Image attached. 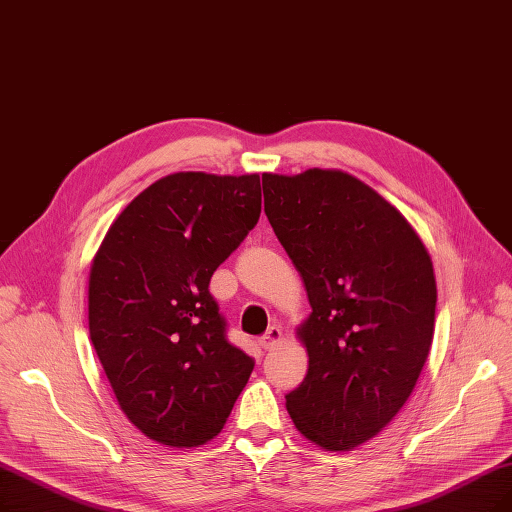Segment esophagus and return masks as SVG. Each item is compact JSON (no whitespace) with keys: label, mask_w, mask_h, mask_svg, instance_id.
<instances>
[{"label":"esophagus","mask_w":512,"mask_h":512,"mask_svg":"<svg viewBox=\"0 0 512 512\" xmlns=\"http://www.w3.org/2000/svg\"><path fill=\"white\" fill-rule=\"evenodd\" d=\"M280 339H282L280 326H270L268 332H265V335L259 339V345H261L263 349H272Z\"/></svg>","instance_id":"obj_1"}]
</instances>
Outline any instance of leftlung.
<instances>
[{
	"instance_id": "8db88e82",
	"label": "left lung",
	"mask_w": 512,
	"mask_h": 512,
	"mask_svg": "<svg viewBox=\"0 0 512 512\" xmlns=\"http://www.w3.org/2000/svg\"><path fill=\"white\" fill-rule=\"evenodd\" d=\"M265 215L311 305L297 328L303 383L286 395L297 431L341 452L374 437L410 397L433 341V261L408 219L337 169L263 173Z\"/></svg>"
}]
</instances>
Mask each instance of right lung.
<instances>
[{"label":"right lung","mask_w":512,"mask_h":512,"mask_svg":"<svg viewBox=\"0 0 512 512\" xmlns=\"http://www.w3.org/2000/svg\"><path fill=\"white\" fill-rule=\"evenodd\" d=\"M259 213L257 173H171L133 198L94 257L98 360L131 425L163 446L213 439L253 372L226 339L209 282Z\"/></svg>","instance_id":"right-lung-1"}]
</instances>
